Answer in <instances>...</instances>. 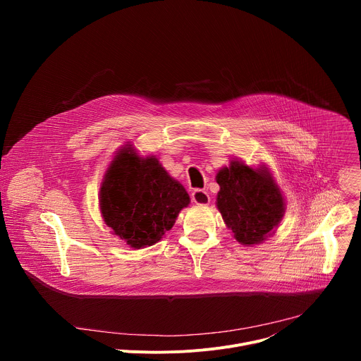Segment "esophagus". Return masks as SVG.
Here are the masks:
<instances>
[{
  "label": "esophagus",
  "instance_id": "1",
  "mask_svg": "<svg viewBox=\"0 0 361 361\" xmlns=\"http://www.w3.org/2000/svg\"><path fill=\"white\" fill-rule=\"evenodd\" d=\"M191 200L192 202H195L197 205H207L210 204V195L205 190H194L191 194Z\"/></svg>",
  "mask_w": 361,
  "mask_h": 361
}]
</instances>
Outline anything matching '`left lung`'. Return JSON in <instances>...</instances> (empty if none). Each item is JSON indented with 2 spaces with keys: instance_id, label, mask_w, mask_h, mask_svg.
<instances>
[{
  "instance_id": "8db88e82",
  "label": "left lung",
  "mask_w": 361,
  "mask_h": 361,
  "mask_svg": "<svg viewBox=\"0 0 361 361\" xmlns=\"http://www.w3.org/2000/svg\"><path fill=\"white\" fill-rule=\"evenodd\" d=\"M216 180L220 185L217 209L238 243L255 245L274 233L284 216L286 202L267 167L252 169L231 160Z\"/></svg>"
}]
</instances>
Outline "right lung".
Masks as SVG:
<instances>
[{"label": "right lung", "mask_w": 361, "mask_h": 361, "mask_svg": "<svg viewBox=\"0 0 361 361\" xmlns=\"http://www.w3.org/2000/svg\"><path fill=\"white\" fill-rule=\"evenodd\" d=\"M190 204L185 188L154 157H140L127 144L116 154L99 187L104 223L130 247L156 244Z\"/></svg>", "instance_id": "1"}]
</instances>
